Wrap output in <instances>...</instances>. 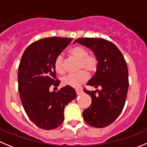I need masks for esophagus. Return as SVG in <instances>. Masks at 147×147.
<instances>
[{
	"instance_id": "34e87169",
	"label": "esophagus",
	"mask_w": 147,
	"mask_h": 147,
	"mask_svg": "<svg viewBox=\"0 0 147 147\" xmlns=\"http://www.w3.org/2000/svg\"><path fill=\"white\" fill-rule=\"evenodd\" d=\"M75 91H76V94H78V95H80V94H81L82 93H83V90H81V89H75Z\"/></svg>"
}]
</instances>
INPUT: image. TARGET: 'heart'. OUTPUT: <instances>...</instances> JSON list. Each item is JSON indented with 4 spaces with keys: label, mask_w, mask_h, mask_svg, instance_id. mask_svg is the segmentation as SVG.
<instances>
[{
    "label": "heart",
    "mask_w": 147,
    "mask_h": 147,
    "mask_svg": "<svg viewBox=\"0 0 147 147\" xmlns=\"http://www.w3.org/2000/svg\"><path fill=\"white\" fill-rule=\"evenodd\" d=\"M69 53L75 59L79 61L78 70L76 74H71L64 77L63 84L72 88H79L88 79V73H93L98 67V58L94 54H89L87 49L83 46H77L69 50ZM54 68L57 73L63 75L65 73V61L61 54L57 56L54 61Z\"/></svg>",
    "instance_id": "1"
}]
</instances>
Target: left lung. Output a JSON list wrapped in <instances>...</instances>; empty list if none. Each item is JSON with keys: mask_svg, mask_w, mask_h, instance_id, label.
Returning <instances> with one entry per match:
<instances>
[{"mask_svg": "<svg viewBox=\"0 0 147 147\" xmlns=\"http://www.w3.org/2000/svg\"><path fill=\"white\" fill-rule=\"evenodd\" d=\"M91 49L98 58L96 72L87 85L100 88L96 91L84 89L92 98L83 112V118L95 127H105L113 123L123 111L129 86L127 63L118 48L103 38H80L75 40Z\"/></svg>", "mask_w": 147, "mask_h": 147, "instance_id": "1", "label": "left lung"}]
</instances>
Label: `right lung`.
<instances>
[{
	"mask_svg": "<svg viewBox=\"0 0 147 147\" xmlns=\"http://www.w3.org/2000/svg\"><path fill=\"white\" fill-rule=\"evenodd\" d=\"M72 38H42L26 49L18 68V89L29 118L44 130L58 127L64 121V109L76 97L75 89L66 86L57 92L49 91L58 86L54 61L69 44Z\"/></svg>",
	"mask_w": 147,
	"mask_h": 147,
	"instance_id": "1",
	"label": "right lung"
}]
</instances>
